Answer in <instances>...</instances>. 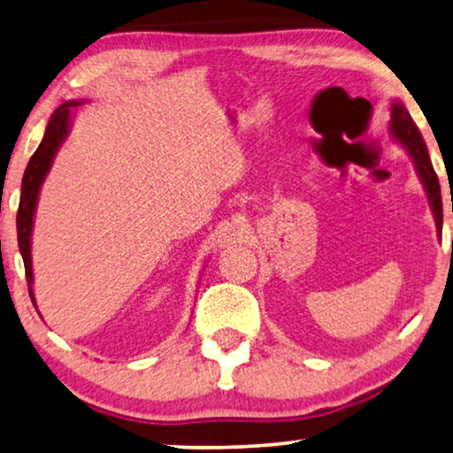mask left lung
Instances as JSON below:
<instances>
[{"mask_svg":"<svg viewBox=\"0 0 453 453\" xmlns=\"http://www.w3.org/2000/svg\"><path fill=\"white\" fill-rule=\"evenodd\" d=\"M388 132L399 144L409 152L411 160H413L415 171L419 174L421 183L425 187V193H427L431 211H434L437 232H441L443 224V207H441V188L440 180H437V174L434 171V165H431L427 146H425V140L421 136L419 127L415 126L413 118L409 116V111L404 110L401 101H393L390 105V121H388Z\"/></svg>","mask_w":453,"mask_h":453,"instance_id":"left-lung-1","label":"left lung"}]
</instances>
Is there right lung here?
<instances>
[{
  "mask_svg": "<svg viewBox=\"0 0 453 453\" xmlns=\"http://www.w3.org/2000/svg\"><path fill=\"white\" fill-rule=\"evenodd\" d=\"M83 99H73L65 101L63 105L58 107L57 111L52 113V118L46 126L44 138L36 148V152L32 154V158L26 166L24 179H22V195H19V207H18V218H16V227H18V246L19 254L24 258V268H26V280H28V291L30 299L36 307V299H34V274H32V227H34V213H36L38 205V195L40 187H42L46 174H49L52 160L57 157L58 148L63 146L71 132V110L77 105H83Z\"/></svg>",
  "mask_w": 453,
  "mask_h": 453,
  "instance_id": "obj_1",
  "label": "right lung"
}]
</instances>
